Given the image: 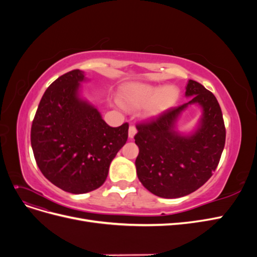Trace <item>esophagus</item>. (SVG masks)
Instances as JSON below:
<instances>
[{
  "label": "esophagus",
  "instance_id": "obj_1",
  "mask_svg": "<svg viewBox=\"0 0 257 257\" xmlns=\"http://www.w3.org/2000/svg\"><path fill=\"white\" fill-rule=\"evenodd\" d=\"M136 133H137L136 127H135L134 125H131V126L128 127V137H130V139H133Z\"/></svg>",
  "mask_w": 257,
  "mask_h": 257
}]
</instances>
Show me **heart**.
I'll use <instances>...</instances> for the list:
<instances>
[{"mask_svg":"<svg viewBox=\"0 0 257 257\" xmlns=\"http://www.w3.org/2000/svg\"><path fill=\"white\" fill-rule=\"evenodd\" d=\"M179 98V89L174 84L163 87L150 83H133L124 88L120 100L127 109L143 108V118L154 119L172 108Z\"/></svg>","mask_w":257,"mask_h":257,"instance_id":"1","label":"heart"}]
</instances>
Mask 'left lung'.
<instances>
[{"mask_svg":"<svg viewBox=\"0 0 257 257\" xmlns=\"http://www.w3.org/2000/svg\"><path fill=\"white\" fill-rule=\"evenodd\" d=\"M185 97L192 98L136 126L138 179L148 191L163 198L182 197L199 189L212 176L224 149L226 132L215 96L190 79ZM193 104L201 108L202 114L195 128L182 134L177 121Z\"/></svg>","mask_w":257,"mask_h":257,"instance_id":"1","label":"left lung"}]
</instances>
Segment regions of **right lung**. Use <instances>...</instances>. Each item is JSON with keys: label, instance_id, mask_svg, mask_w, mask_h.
<instances>
[{"label": "right lung", "instance_id": "obj_1", "mask_svg": "<svg viewBox=\"0 0 257 257\" xmlns=\"http://www.w3.org/2000/svg\"><path fill=\"white\" fill-rule=\"evenodd\" d=\"M84 72L74 69L54 80L38 105L31 128L37 166L61 190L83 194L98 189L111 161L125 145L128 124L111 127L82 93Z\"/></svg>", "mask_w": 257, "mask_h": 257}]
</instances>
